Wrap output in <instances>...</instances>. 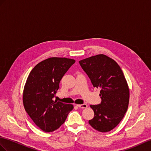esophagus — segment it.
<instances>
[{
    "instance_id": "esophagus-1",
    "label": "esophagus",
    "mask_w": 151,
    "mask_h": 151,
    "mask_svg": "<svg viewBox=\"0 0 151 151\" xmlns=\"http://www.w3.org/2000/svg\"><path fill=\"white\" fill-rule=\"evenodd\" d=\"M77 106H78V108L84 109V108H86L88 107V105L86 104H78L77 105Z\"/></svg>"
}]
</instances>
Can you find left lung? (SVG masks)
I'll use <instances>...</instances> for the list:
<instances>
[{
    "instance_id": "1",
    "label": "left lung",
    "mask_w": 151,
    "mask_h": 151,
    "mask_svg": "<svg viewBox=\"0 0 151 151\" xmlns=\"http://www.w3.org/2000/svg\"><path fill=\"white\" fill-rule=\"evenodd\" d=\"M93 87L101 88V104L90 105L94 117L90 126L100 132H108L124 118L129 101V90L123 72L116 62L104 54L79 61Z\"/></svg>"
}]
</instances>
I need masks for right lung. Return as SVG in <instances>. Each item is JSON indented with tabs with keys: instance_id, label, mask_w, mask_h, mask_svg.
Listing matches in <instances>:
<instances>
[{
	"instance_id": "right-lung-1",
	"label": "right lung",
	"mask_w": 151,
	"mask_h": 151,
	"mask_svg": "<svg viewBox=\"0 0 151 151\" xmlns=\"http://www.w3.org/2000/svg\"><path fill=\"white\" fill-rule=\"evenodd\" d=\"M76 61L65 58H50L32 68L25 84L23 102L25 111L43 131L58 129L73 108L53 101L60 81Z\"/></svg>"
}]
</instances>
